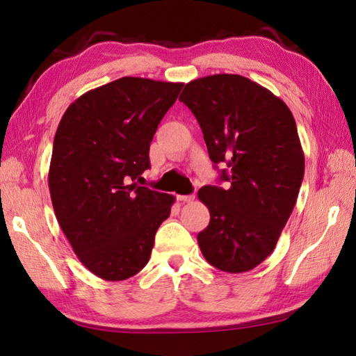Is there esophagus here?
I'll list each match as a JSON object with an SVG mask.
<instances>
[{
    "instance_id": "esophagus-1",
    "label": "esophagus",
    "mask_w": 356,
    "mask_h": 356,
    "mask_svg": "<svg viewBox=\"0 0 356 356\" xmlns=\"http://www.w3.org/2000/svg\"><path fill=\"white\" fill-rule=\"evenodd\" d=\"M195 199V195L191 194V195H177V200L179 202H184V203H190Z\"/></svg>"
}]
</instances>
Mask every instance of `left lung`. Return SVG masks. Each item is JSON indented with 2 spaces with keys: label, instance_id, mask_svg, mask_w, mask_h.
I'll list each match as a JSON object with an SVG mask.
<instances>
[{
  "label": "left lung",
  "instance_id": "left-lung-1",
  "mask_svg": "<svg viewBox=\"0 0 356 356\" xmlns=\"http://www.w3.org/2000/svg\"><path fill=\"white\" fill-rule=\"evenodd\" d=\"M179 101L197 119L211 161L229 168L222 171L228 190L197 193L211 217L197 236L200 251L220 270H251L274 251L303 182L295 119L278 96L240 74L194 79Z\"/></svg>",
  "mask_w": 356,
  "mask_h": 356
}]
</instances>
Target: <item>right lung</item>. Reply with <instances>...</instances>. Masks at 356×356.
I'll return each instance as SVG.
<instances>
[{"label": "right lung", "mask_w": 356, "mask_h": 356, "mask_svg": "<svg viewBox=\"0 0 356 356\" xmlns=\"http://www.w3.org/2000/svg\"><path fill=\"white\" fill-rule=\"evenodd\" d=\"M182 82L125 76L81 95L53 140L49 190L79 261L120 282L145 266L176 197L139 186L149 143Z\"/></svg>", "instance_id": "1"}]
</instances>
